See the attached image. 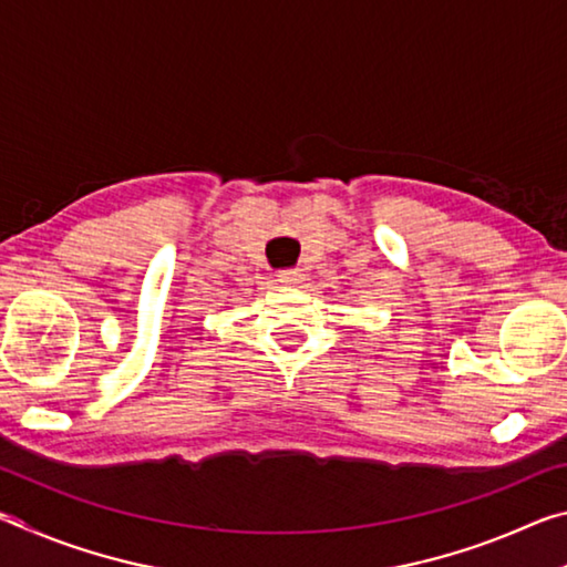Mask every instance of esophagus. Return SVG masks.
Here are the masks:
<instances>
[{"mask_svg": "<svg viewBox=\"0 0 567 567\" xmlns=\"http://www.w3.org/2000/svg\"><path fill=\"white\" fill-rule=\"evenodd\" d=\"M277 277H280L282 285H290V287H297L305 280V275L300 270H282Z\"/></svg>", "mask_w": 567, "mask_h": 567, "instance_id": "esophagus-1", "label": "esophagus"}]
</instances>
